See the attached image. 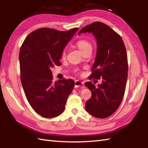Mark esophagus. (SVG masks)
I'll list each match as a JSON object with an SVG mask.
<instances>
[{
    "label": "esophagus",
    "instance_id": "34e87169",
    "mask_svg": "<svg viewBox=\"0 0 148 148\" xmlns=\"http://www.w3.org/2000/svg\"><path fill=\"white\" fill-rule=\"evenodd\" d=\"M84 85V83L82 82H80L79 80H76L75 81V88H77V87H82V88H84V87L82 86Z\"/></svg>",
    "mask_w": 148,
    "mask_h": 148
}]
</instances>
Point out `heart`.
Returning a JSON list of instances; mask_svg holds the SVG:
<instances>
[{"label":"heart","instance_id":"b5f03b06","mask_svg":"<svg viewBox=\"0 0 148 148\" xmlns=\"http://www.w3.org/2000/svg\"><path fill=\"white\" fill-rule=\"evenodd\" d=\"M76 45L78 48L81 50L83 53H86L87 51H91L92 49V46L91 42L86 39H80L76 42ZM66 50L64 49L62 51L61 58L64 59L66 57Z\"/></svg>","mask_w":148,"mask_h":148}]
</instances>
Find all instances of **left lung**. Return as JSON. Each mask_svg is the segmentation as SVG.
<instances>
[{"mask_svg": "<svg viewBox=\"0 0 148 148\" xmlns=\"http://www.w3.org/2000/svg\"><path fill=\"white\" fill-rule=\"evenodd\" d=\"M85 32H92L97 44L89 79H102L98 87L91 82L85 84L92 92L91 97L86 102V109L92 116L106 118L117 110L125 94L128 76L126 48L121 36L102 22L84 27L78 34Z\"/></svg>", "mask_w": 148, "mask_h": 148, "instance_id": "8db88e82", "label": "left lung"}]
</instances>
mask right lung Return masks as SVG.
I'll list each match as a JSON object with an SVG mask.
<instances>
[{
  "instance_id": "add662e5",
  "label": "right lung",
  "mask_w": 148,
  "mask_h": 148,
  "mask_svg": "<svg viewBox=\"0 0 148 148\" xmlns=\"http://www.w3.org/2000/svg\"><path fill=\"white\" fill-rule=\"evenodd\" d=\"M78 30L41 28L31 32L19 51L21 81L27 99L37 114L53 118L64 112L74 87L71 79L53 82L51 69L61 65L62 51Z\"/></svg>"
}]
</instances>
